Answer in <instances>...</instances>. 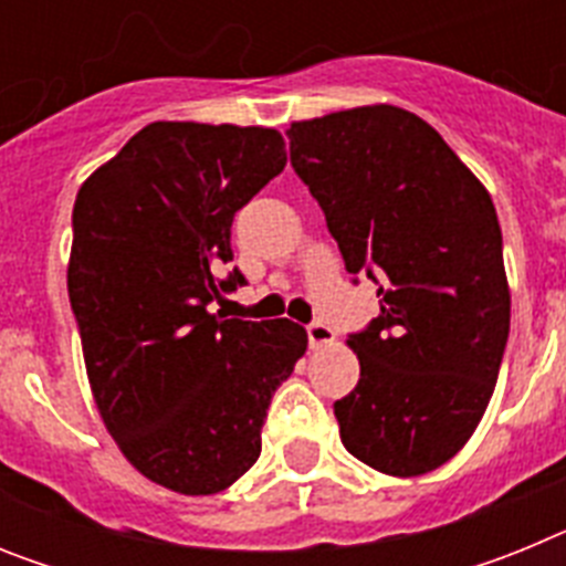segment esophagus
Returning a JSON list of instances; mask_svg holds the SVG:
<instances>
[{
    "instance_id": "1",
    "label": "esophagus",
    "mask_w": 566,
    "mask_h": 566,
    "mask_svg": "<svg viewBox=\"0 0 566 566\" xmlns=\"http://www.w3.org/2000/svg\"><path fill=\"white\" fill-rule=\"evenodd\" d=\"M306 332H308V345H312V348H323V345H328V343H334V328L332 326H326V323H312V326H306Z\"/></svg>"
}]
</instances>
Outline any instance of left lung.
<instances>
[{
    "mask_svg": "<svg viewBox=\"0 0 566 566\" xmlns=\"http://www.w3.org/2000/svg\"><path fill=\"white\" fill-rule=\"evenodd\" d=\"M286 135L348 274L379 286V314L348 334L359 382L334 402L339 439L379 473L422 476L473 437L502 368L510 289L496 207L408 109H343Z\"/></svg>",
    "mask_w": 566,
    "mask_h": 566,
    "instance_id": "obj_1",
    "label": "left lung"
}]
</instances>
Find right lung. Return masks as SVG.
I'll list each match as a JSON object with an SVG mask.
<instances>
[{"label": "right lung", "instance_id": "add662e5", "mask_svg": "<svg viewBox=\"0 0 566 566\" xmlns=\"http://www.w3.org/2000/svg\"><path fill=\"white\" fill-rule=\"evenodd\" d=\"M286 167L277 129L155 122L73 207L67 292L109 437L138 473L212 496L260 457L272 394L306 354L292 319H223L232 221Z\"/></svg>", "mask_w": 566, "mask_h": 566}]
</instances>
